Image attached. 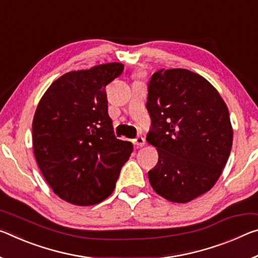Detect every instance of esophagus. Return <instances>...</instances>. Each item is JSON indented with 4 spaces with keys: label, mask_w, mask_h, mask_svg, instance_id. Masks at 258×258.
Instances as JSON below:
<instances>
[{
    "label": "esophagus",
    "mask_w": 258,
    "mask_h": 258,
    "mask_svg": "<svg viewBox=\"0 0 258 258\" xmlns=\"http://www.w3.org/2000/svg\"><path fill=\"white\" fill-rule=\"evenodd\" d=\"M133 144L136 147H144L145 146V138L144 137H138L133 140Z\"/></svg>",
    "instance_id": "34e87169"
}]
</instances>
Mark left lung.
<instances>
[{"instance_id": "1", "label": "left lung", "mask_w": 258, "mask_h": 258, "mask_svg": "<svg viewBox=\"0 0 258 258\" xmlns=\"http://www.w3.org/2000/svg\"><path fill=\"white\" fill-rule=\"evenodd\" d=\"M147 141L158 162L148 172L158 195L187 203L210 190L230 156L233 130L222 96L202 76L186 69L155 72L148 84Z\"/></svg>"}]
</instances>
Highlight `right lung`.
Returning a JSON list of instances; mask_svg holds the SVG:
<instances>
[{
    "instance_id": "add662e5",
    "label": "right lung",
    "mask_w": 258,
    "mask_h": 258,
    "mask_svg": "<svg viewBox=\"0 0 258 258\" xmlns=\"http://www.w3.org/2000/svg\"><path fill=\"white\" fill-rule=\"evenodd\" d=\"M121 63L96 65L59 77L43 94L33 118V150L56 195L93 206L111 195L133 145L114 137L105 86Z\"/></svg>"
}]
</instances>
